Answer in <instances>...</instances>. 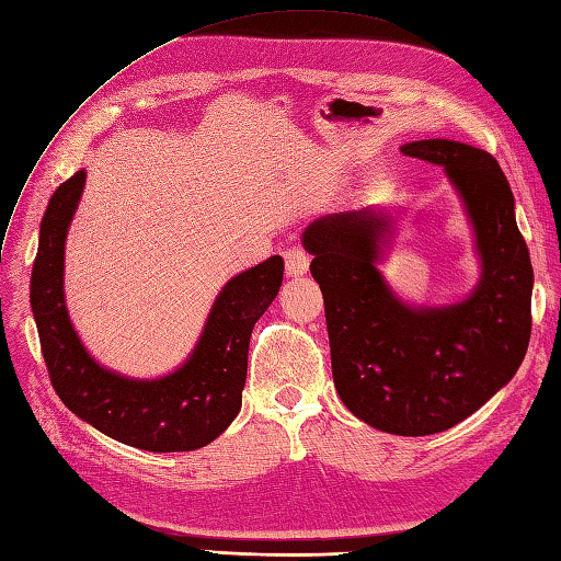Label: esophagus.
Instances as JSON below:
<instances>
[{"label":"esophagus","mask_w":561,"mask_h":561,"mask_svg":"<svg viewBox=\"0 0 561 561\" xmlns=\"http://www.w3.org/2000/svg\"><path fill=\"white\" fill-rule=\"evenodd\" d=\"M285 271L287 276H305L309 271V254L299 248L285 252Z\"/></svg>","instance_id":"esophagus-1"}]
</instances>
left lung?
Masks as SVG:
<instances>
[{
    "mask_svg": "<svg viewBox=\"0 0 561 561\" xmlns=\"http://www.w3.org/2000/svg\"><path fill=\"white\" fill-rule=\"evenodd\" d=\"M442 164L472 221L481 278L465 301L411 307L377 262L391 233L380 207L313 221L301 243L321 285L332 377L342 403L370 427L425 436L456 427L519 370L531 337L534 268L514 195L486 150L448 139L401 146Z\"/></svg>",
    "mask_w": 561,
    "mask_h": 561,
    "instance_id": "obj_1",
    "label": "left lung"
}]
</instances>
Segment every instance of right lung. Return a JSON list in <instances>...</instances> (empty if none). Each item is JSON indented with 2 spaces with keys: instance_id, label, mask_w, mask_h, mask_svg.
I'll return each mask as SVG.
<instances>
[{
  "instance_id": "add662e5",
  "label": "right lung",
  "mask_w": 561,
  "mask_h": 561,
  "mask_svg": "<svg viewBox=\"0 0 561 561\" xmlns=\"http://www.w3.org/2000/svg\"><path fill=\"white\" fill-rule=\"evenodd\" d=\"M84 179V170L75 172L51 195L30 276V307L49 380L75 415L119 444L153 453L203 448L231 425L243 403L250 335L278 295L283 256H268L224 285L184 366L160 380H129L87 354L66 309V236Z\"/></svg>"
}]
</instances>
